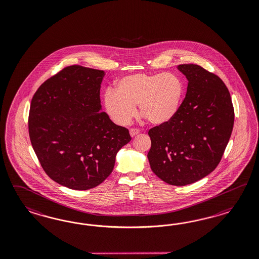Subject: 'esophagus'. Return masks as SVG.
<instances>
[{
	"label": "esophagus",
	"mask_w": 259,
	"mask_h": 259,
	"mask_svg": "<svg viewBox=\"0 0 259 259\" xmlns=\"http://www.w3.org/2000/svg\"><path fill=\"white\" fill-rule=\"evenodd\" d=\"M129 133H130L131 137H135L136 135H138V134L140 133V130H139V129H136V128H133V129H130Z\"/></svg>",
	"instance_id": "1"
}]
</instances>
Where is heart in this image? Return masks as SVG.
Segmentation results:
<instances>
[{
    "instance_id": "b5f03b06",
    "label": "heart",
    "mask_w": 259,
    "mask_h": 259,
    "mask_svg": "<svg viewBox=\"0 0 259 259\" xmlns=\"http://www.w3.org/2000/svg\"><path fill=\"white\" fill-rule=\"evenodd\" d=\"M185 94L183 79L172 73L134 74L120 78L103 96V107L116 124H128L136 105L152 124H163L178 114Z\"/></svg>"
}]
</instances>
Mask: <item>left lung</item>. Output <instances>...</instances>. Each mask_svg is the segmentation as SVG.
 Here are the masks:
<instances>
[{"label":"left lung","instance_id":"1","mask_svg":"<svg viewBox=\"0 0 259 259\" xmlns=\"http://www.w3.org/2000/svg\"><path fill=\"white\" fill-rule=\"evenodd\" d=\"M187 93L170 121L148 132L152 171L162 181L184 186L208 176L221 160L234 127L235 111L222 79L197 64H180Z\"/></svg>","mask_w":259,"mask_h":259}]
</instances>
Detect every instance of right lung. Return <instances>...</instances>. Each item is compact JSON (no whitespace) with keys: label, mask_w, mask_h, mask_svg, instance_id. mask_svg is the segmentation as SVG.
<instances>
[{"label":"right lung","mask_w":259,"mask_h":259,"mask_svg":"<svg viewBox=\"0 0 259 259\" xmlns=\"http://www.w3.org/2000/svg\"><path fill=\"white\" fill-rule=\"evenodd\" d=\"M104 72L71 65L47 79L33 96L28 131L47 176L73 190L100 185L116 155L131 141L128 129L102 112Z\"/></svg>","instance_id":"obj_1"}]
</instances>
